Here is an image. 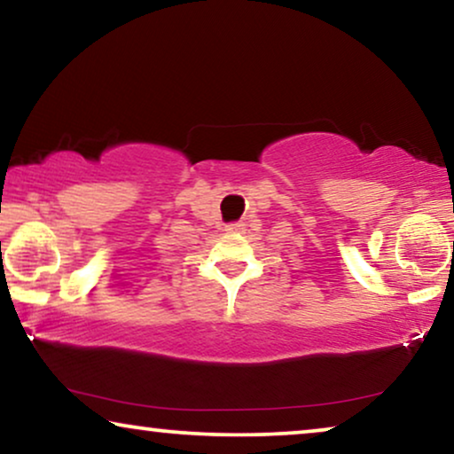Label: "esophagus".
<instances>
[{
	"label": "esophagus",
	"instance_id": "1",
	"mask_svg": "<svg viewBox=\"0 0 454 454\" xmlns=\"http://www.w3.org/2000/svg\"><path fill=\"white\" fill-rule=\"evenodd\" d=\"M241 229H244V225H241V223H229V225L225 227V231L227 233H239Z\"/></svg>",
	"mask_w": 454,
	"mask_h": 454
}]
</instances>
